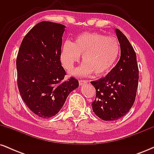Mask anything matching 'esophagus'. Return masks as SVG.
I'll return each instance as SVG.
<instances>
[{
  "instance_id": "esophagus-1",
  "label": "esophagus",
  "mask_w": 154,
  "mask_h": 154,
  "mask_svg": "<svg viewBox=\"0 0 154 154\" xmlns=\"http://www.w3.org/2000/svg\"><path fill=\"white\" fill-rule=\"evenodd\" d=\"M88 82V80H82V79H81V80L79 81V83L80 85H85V84H87Z\"/></svg>"
}]
</instances>
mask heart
I'll return each instance as SVG.
<instances>
[{
  "instance_id": "heart-1",
  "label": "heart",
  "mask_w": 154,
  "mask_h": 154,
  "mask_svg": "<svg viewBox=\"0 0 154 154\" xmlns=\"http://www.w3.org/2000/svg\"><path fill=\"white\" fill-rule=\"evenodd\" d=\"M120 51L118 40L98 32H85L75 42L66 41L61 48L60 59L63 66L71 71L82 55V63L72 72L83 77L94 73L100 76L107 73L117 60Z\"/></svg>"
}]
</instances>
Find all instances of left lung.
I'll list each match as a JSON object with an SVG mask.
<instances>
[{
    "label": "left lung",
    "mask_w": 154,
    "mask_h": 154,
    "mask_svg": "<svg viewBox=\"0 0 154 154\" xmlns=\"http://www.w3.org/2000/svg\"><path fill=\"white\" fill-rule=\"evenodd\" d=\"M115 32L121 50L119 61L105 77L91 82L96 90L93 111L104 121H115L128 114L135 102L138 85L135 51L119 29H115Z\"/></svg>",
    "instance_id": "8db88e82"
}]
</instances>
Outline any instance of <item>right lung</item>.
Wrapping results in <instances>:
<instances>
[{
  "label": "right lung",
  "mask_w": 154,
  "mask_h": 154,
  "mask_svg": "<svg viewBox=\"0 0 154 154\" xmlns=\"http://www.w3.org/2000/svg\"><path fill=\"white\" fill-rule=\"evenodd\" d=\"M64 25L41 22L23 39L17 59V84L23 100L43 119L59 112L69 94L79 87L74 77L65 80L60 61Z\"/></svg>",
  "instance_id": "obj_1"
}]
</instances>
